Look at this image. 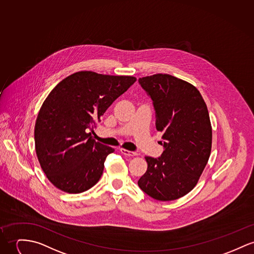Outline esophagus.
<instances>
[{
  "mask_svg": "<svg viewBox=\"0 0 254 254\" xmlns=\"http://www.w3.org/2000/svg\"><path fill=\"white\" fill-rule=\"evenodd\" d=\"M121 153L127 156H134L137 155L135 152H131V151H128V150H126V149H121Z\"/></svg>",
  "mask_w": 254,
  "mask_h": 254,
  "instance_id": "obj_1",
  "label": "esophagus"
}]
</instances>
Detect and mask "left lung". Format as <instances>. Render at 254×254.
<instances>
[{
	"label": "left lung",
	"mask_w": 254,
	"mask_h": 254,
	"mask_svg": "<svg viewBox=\"0 0 254 254\" xmlns=\"http://www.w3.org/2000/svg\"><path fill=\"white\" fill-rule=\"evenodd\" d=\"M138 81L153 100L164 147L161 156L145 157L148 168L138 186L158 201L176 200L193 190L211 155L208 108L199 91L185 80L157 73Z\"/></svg>",
	"instance_id": "8db88e82"
}]
</instances>
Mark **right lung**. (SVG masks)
I'll return each mask as SVG.
<instances>
[{
	"label": "right lung",
	"instance_id": "add662e5",
	"mask_svg": "<svg viewBox=\"0 0 254 254\" xmlns=\"http://www.w3.org/2000/svg\"><path fill=\"white\" fill-rule=\"evenodd\" d=\"M135 81L78 71L50 92L36 121L35 145L40 167L54 187L81 193L98 183L106 156L115 150L96 142L89 130Z\"/></svg>",
	"mask_w": 254,
	"mask_h": 254
}]
</instances>
